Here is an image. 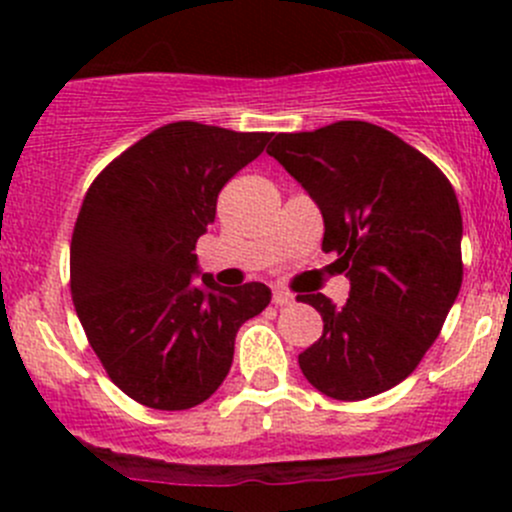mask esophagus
Masks as SVG:
<instances>
[{
    "instance_id": "esophagus-1",
    "label": "esophagus",
    "mask_w": 512,
    "mask_h": 512,
    "mask_svg": "<svg viewBox=\"0 0 512 512\" xmlns=\"http://www.w3.org/2000/svg\"><path fill=\"white\" fill-rule=\"evenodd\" d=\"M272 302H275V307H289V304L294 302V297L285 289H275V294H272Z\"/></svg>"
}]
</instances>
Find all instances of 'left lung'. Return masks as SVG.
Returning a JSON list of instances; mask_svg holds the SVG:
<instances>
[{
  "label": "left lung",
  "mask_w": 512,
  "mask_h": 512,
  "mask_svg": "<svg viewBox=\"0 0 512 512\" xmlns=\"http://www.w3.org/2000/svg\"><path fill=\"white\" fill-rule=\"evenodd\" d=\"M267 153L319 205L322 250L337 252L352 282L344 307L319 292L297 297L324 322L299 369L337 401L389 391L436 342L461 289L453 185L421 151L366 121L280 133Z\"/></svg>",
  "instance_id": "left-lung-1"
}]
</instances>
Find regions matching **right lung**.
<instances>
[{
  "mask_svg": "<svg viewBox=\"0 0 512 512\" xmlns=\"http://www.w3.org/2000/svg\"><path fill=\"white\" fill-rule=\"evenodd\" d=\"M270 138L168 123L86 190L71 235V297L108 379L148 409L210 399L230 371L237 329L270 304L262 282L193 277L195 242L215 223L220 190Z\"/></svg>",
  "mask_w": 512,
  "mask_h": 512,
  "instance_id": "right-lung-1",
  "label": "right lung"
}]
</instances>
